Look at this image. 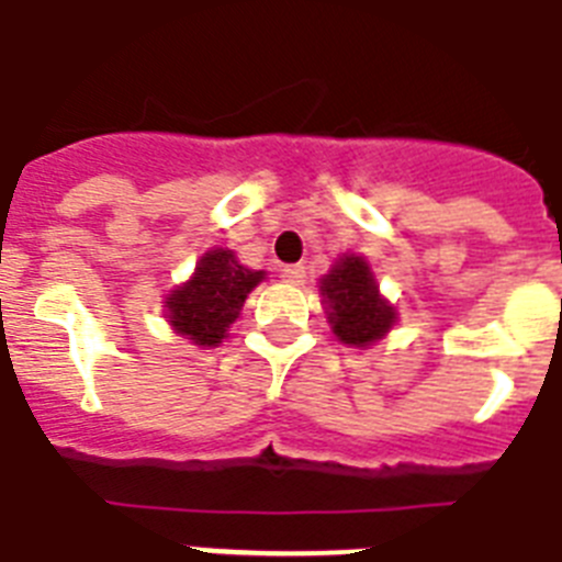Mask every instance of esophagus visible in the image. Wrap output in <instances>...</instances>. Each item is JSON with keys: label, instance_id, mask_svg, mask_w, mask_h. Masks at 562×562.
<instances>
[{"label": "esophagus", "instance_id": "obj_1", "mask_svg": "<svg viewBox=\"0 0 562 562\" xmlns=\"http://www.w3.org/2000/svg\"><path fill=\"white\" fill-rule=\"evenodd\" d=\"M280 277L285 282H291V285H300V282L305 280V268L303 266H282Z\"/></svg>", "mask_w": 562, "mask_h": 562}]
</instances>
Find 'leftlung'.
Masks as SVG:
<instances>
[{
    "label": "left lung",
    "instance_id": "left-lung-1",
    "mask_svg": "<svg viewBox=\"0 0 562 562\" xmlns=\"http://www.w3.org/2000/svg\"><path fill=\"white\" fill-rule=\"evenodd\" d=\"M328 323L340 344L372 346L395 326V308L386 303L372 268L358 254H344L321 280Z\"/></svg>",
    "mask_w": 562,
    "mask_h": 562
}]
</instances>
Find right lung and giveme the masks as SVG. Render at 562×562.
Returning <instances> with one entry per match:
<instances>
[{
  "label": "right lung",
  "instance_id": "add662e5",
  "mask_svg": "<svg viewBox=\"0 0 562 562\" xmlns=\"http://www.w3.org/2000/svg\"><path fill=\"white\" fill-rule=\"evenodd\" d=\"M266 280V271H250L234 250L213 248L195 262L193 277L167 296V321L176 335L195 346H218L231 323L239 317L248 294Z\"/></svg>",
  "mask_w": 562,
  "mask_h": 562
}]
</instances>
